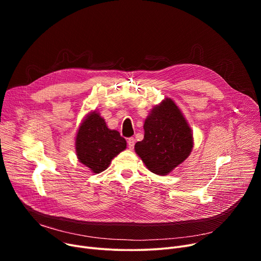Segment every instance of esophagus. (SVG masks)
Instances as JSON below:
<instances>
[{"instance_id": "esophagus-1", "label": "esophagus", "mask_w": 261, "mask_h": 261, "mask_svg": "<svg viewBox=\"0 0 261 261\" xmlns=\"http://www.w3.org/2000/svg\"><path fill=\"white\" fill-rule=\"evenodd\" d=\"M134 145H135V140H134V138H129L128 139V147H129V149H133L134 148Z\"/></svg>"}]
</instances>
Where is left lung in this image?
<instances>
[{
  "label": "left lung",
  "mask_w": 261,
  "mask_h": 261,
  "mask_svg": "<svg viewBox=\"0 0 261 261\" xmlns=\"http://www.w3.org/2000/svg\"><path fill=\"white\" fill-rule=\"evenodd\" d=\"M144 130V140L136 143L134 149L147 168L155 174H168L193 150V133L170 98L152 109L145 120Z\"/></svg>",
  "instance_id": "obj_1"
}]
</instances>
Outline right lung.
<instances>
[{
	"label": "right lung",
	"mask_w": 261,
	"mask_h": 261,
	"mask_svg": "<svg viewBox=\"0 0 261 261\" xmlns=\"http://www.w3.org/2000/svg\"><path fill=\"white\" fill-rule=\"evenodd\" d=\"M126 140L118 131L110 130L95 111L80 125L76 136V154L80 163L94 173L106 170L113 158L126 149Z\"/></svg>",
	"instance_id": "obj_1"
}]
</instances>
